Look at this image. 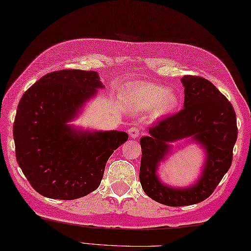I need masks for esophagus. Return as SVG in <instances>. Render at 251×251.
<instances>
[{
  "instance_id": "1",
  "label": "esophagus",
  "mask_w": 251,
  "mask_h": 251,
  "mask_svg": "<svg viewBox=\"0 0 251 251\" xmlns=\"http://www.w3.org/2000/svg\"><path fill=\"white\" fill-rule=\"evenodd\" d=\"M128 134L131 138H134V139H136V138H138L140 136V129L138 128V127H131V128L128 129Z\"/></svg>"
}]
</instances>
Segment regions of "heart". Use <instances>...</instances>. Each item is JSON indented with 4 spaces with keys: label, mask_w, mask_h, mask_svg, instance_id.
Masks as SVG:
<instances>
[{
    "label": "heart",
    "mask_w": 251,
    "mask_h": 251,
    "mask_svg": "<svg viewBox=\"0 0 251 251\" xmlns=\"http://www.w3.org/2000/svg\"><path fill=\"white\" fill-rule=\"evenodd\" d=\"M123 102L131 111H148L153 109L157 116L168 114L179 105V95L174 90L154 83H137L123 94Z\"/></svg>",
    "instance_id": "heart-1"
}]
</instances>
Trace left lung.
<instances>
[{"label":"left lung","mask_w":251,"mask_h":251,"mask_svg":"<svg viewBox=\"0 0 251 251\" xmlns=\"http://www.w3.org/2000/svg\"><path fill=\"white\" fill-rule=\"evenodd\" d=\"M183 109L149 127V135L140 139L139 179L145 193L159 204L179 207L205 201L215 191L233 158L237 139L236 115L230 101L208 79L185 75ZM191 137L206 152L202 175L186 188H173L161 183L158 164L171 150L169 143Z\"/></svg>","instance_id":"8db88e82"}]
</instances>
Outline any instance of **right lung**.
<instances>
[{"label": "right lung", "instance_id": "1", "mask_svg": "<svg viewBox=\"0 0 251 251\" xmlns=\"http://www.w3.org/2000/svg\"><path fill=\"white\" fill-rule=\"evenodd\" d=\"M103 88L96 71L47 73L21 97L14 122L16 158L37 193L76 200L98 188L125 131H84L68 123Z\"/></svg>", "mask_w": 251, "mask_h": 251}]
</instances>
